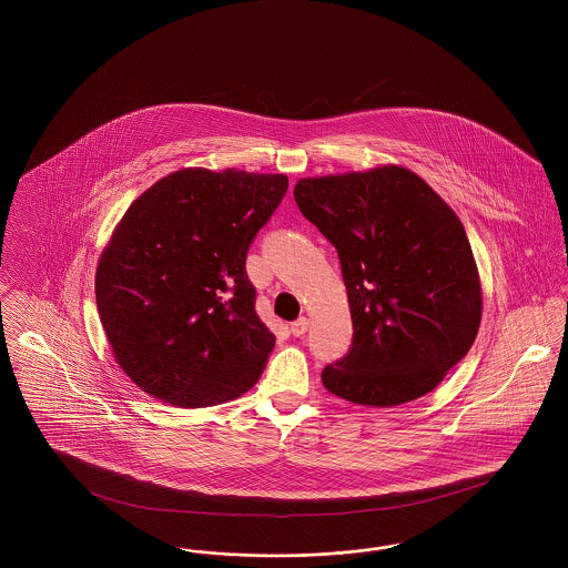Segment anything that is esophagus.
<instances>
[{
  "label": "esophagus",
  "mask_w": 568,
  "mask_h": 568,
  "mask_svg": "<svg viewBox=\"0 0 568 568\" xmlns=\"http://www.w3.org/2000/svg\"><path fill=\"white\" fill-rule=\"evenodd\" d=\"M290 329H292V334H294V336H304V334H306V329H308V320H306V317H300L297 322L292 324Z\"/></svg>",
  "instance_id": "34e87169"
}]
</instances>
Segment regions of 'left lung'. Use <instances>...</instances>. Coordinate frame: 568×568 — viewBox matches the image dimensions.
<instances>
[{"label":"left lung","mask_w":568,"mask_h":568,"mask_svg":"<svg viewBox=\"0 0 568 568\" xmlns=\"http://www.w3.org/2000/svg\"><path fill=\"white\" fill-rule=\"evenodd\" d=\"M294 197L334 244L352 311V349L325 366V389L381 408L433 392L481 324V281L458 215L394 163L300 179Z\"/></svg>","instance_id":"1"}]
</instances>
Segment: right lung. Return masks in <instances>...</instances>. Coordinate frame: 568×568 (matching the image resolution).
I'll use <instances>...</instances> for the list:
<instances>
[{
	"mask_svg": "<svg viewBox=\"0 0 568 568\" xmlns=\"http://www.w3.org/2000/svg\"><path fill=\"white\" fill-rule=\"evenodd\" d=\"M285 174L185 168L135 197L95 271L110 349L168 405H221L262 377L274 334L255 313L246 251L287 191Z\"/></svg>",
	"mask_w": 568,
	"mask_h": 568,
	"instance_id": "obj_1",
	"label": "right lung"
}]
</instances>
